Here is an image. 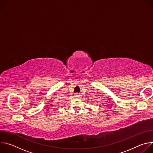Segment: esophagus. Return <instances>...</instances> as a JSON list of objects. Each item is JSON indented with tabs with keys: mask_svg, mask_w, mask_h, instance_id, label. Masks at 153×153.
Returning a JSON list of instances; mask_svg holds the SVG:
<instances>
[{
	"mask_svg": "<svg viewBox=\"0 0 153 153\" xmlns=\"http://www.w3.org/2000/svg\"><path fill=\"white\" fill-rule=\"evenodd\" d=\"M76 97H79V96H76Z\"/></svg>",
	"mask_w": 153,
	"mask_h": 153,
	"instance_id": "34e87169",
	"label": "esophagus"
}]
</instances>
